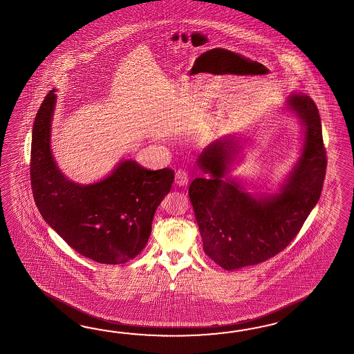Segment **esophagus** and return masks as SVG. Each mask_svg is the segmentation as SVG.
Segmentation results:
<instances>
[{
    "label": "esophagus",
    "instance_id": "1",
    "mask_svg": "<svg viewBox=\"0 0 354 354\" xmlns=\"http://www.w3.org/2000/svg\"><path fill=\"white\" fill-rule=\"evenodd\" d=\"M188 181H189L188 173L185 170H183V169H179L176 174H175V183L178 185H180V187H184V185L188 184Z\"/></svg>",
    "mask_w": 354,
    "mask_h": 354
}]
</instances>
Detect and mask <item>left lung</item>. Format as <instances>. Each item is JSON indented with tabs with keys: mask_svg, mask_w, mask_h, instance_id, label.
Wrapping results in <instances>:
<instances>
[{
	"mask_svg": "<svg viewBox=\"0 0 354 354\" xmlns=\"http://www.w3.org/2000/svg\"><path fill=\"white\" fill-rule=\"evenodd\" d=\"M306 127L303 153L281 193L256 199L235 181L223 180L235 145L216 140L201 155L198 167L212 178L190 183V202L203 250L225 270L257 265L285 250L302 229L324 187L328 156L319 109L308 95L289 98Z\"/></svg>",
	"mask_w": 354,
	"mask_h": 354,
	"instance_id": "1",
	"label": "left lung"
}]
</instances>
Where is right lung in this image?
Masks as SVG:
<instances>
[{
  "instance_id": "add662e5",
  "label": "right lung",
  "mask_w": 354,
  "mask_h": 354,
  "mask_svg": "<svg viewBox=\"0 0 354 354\" xmlns=\"http://www.w3.org/2000/svg\"><path fill=\"white\" fill-rule=\"evenodd\" d=\"M56 95L44 97L33 125L30 185L37 208L70 248L104 265L136 259L151 235L156 208L170 192L173 170L151 171L122 161L110 176L92 185L68 180L50 149Z\"/></svg>"
}]
</instances>
